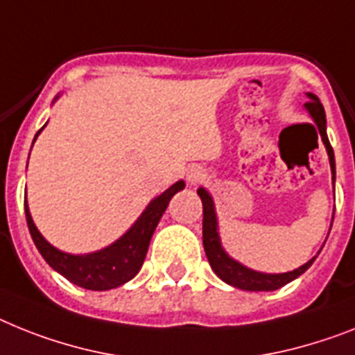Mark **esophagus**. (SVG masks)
Listing matches in <instances>:
<instances>
[{
  "label": "esophagus",
  "mask_w": 355,
  "mask_h": 355,
  "mask_svg": "<svg viewBox=\"0 0 355 355\" xmlns=\"http://www.w3.org/2000/svg\"><path fill=\"white\" fill-rule=\"evenodd\" d=\"M205 178V171L200 168V166H193L189 171H187V180H189V184H198L202 182Z\"/></svg>",
  "instance_id": "obj_1"
}]
</instances>
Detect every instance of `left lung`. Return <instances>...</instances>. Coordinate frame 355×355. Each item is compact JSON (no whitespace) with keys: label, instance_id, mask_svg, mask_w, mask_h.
I'll use <instances>...</instances> for the list:
<instances>
[{"label":"left lung","instance_id":"8db88e82","mask_svg":"<svg viewBox=\"0 0 355 355\" xmlns=\"http://www.w3.org/2000/svg\"><path fill=\"white\" fill-rule=\"evenodd\" d=\"M306 95H309V101L305 103V108L309 110L311 117L314 119L315 126H318V132H320L321 139H323V144L324 148H327V153H329L332 178H334L336 182L334 150H332V146H330L329 142V137H327V119H324L323 104L320 103V99H318L314 94ZM198 196L202 198V205H204L202 238H204L205 254H207L211 269H213L214 274H216L220 279H223L225 284L233 285V287L236 288H243V291H276V288L287 285L288 282L296 279L297 276H302V274L314 263L315 258H312L311 261H306L305 265H302L300 269L284 274H263L247 269L242 263H238L233 258H229V256L225 254V251L222 249L218 231H216V214H214V205L213 200H211L209 193L205 191L204 187H200V189H198Z\"/></svg>","mask_w":355,"mask_h":355}]
</instances>
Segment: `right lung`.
<instances>
[{
    "mask_svg": "<svg viewBox=\"0 0 355 355\" xmlns=\"http://www.w3.org/2000/svg\"><path fill=\"white\" fill-rule=\"evenodd\" d=\"M40 132L35 133V137L40 135ZM180 189H184L182 180L173 184L168 191H164L159 198H155L124 236L119 238L117 242L103 249V251L92 252V254H68V252H61L59 249L50 245L32 222V216L25 202L26 225H28V231H31V236L37 247V251L41 252V256L52 269L62 274L68 282L83 288L108 291V288H115L130 282L141 270L155 227H157L159 220L162 218L171 196Z\"/></svg>",
    "mask_w": 355,
    "mask_h": 355,
    "instance_id": "1",
    "label": "right lung"
}]
</instances>
